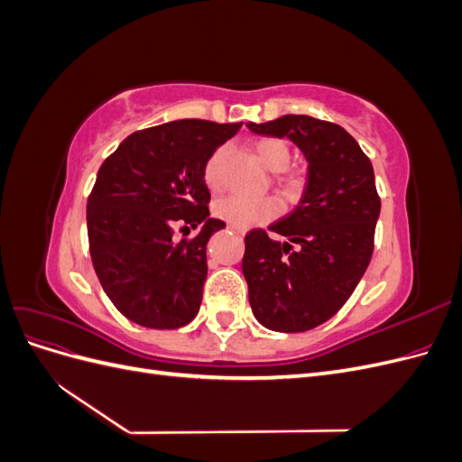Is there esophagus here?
Wrapping results in <instances>:
<instances>
[{
  "label": "esophagus",
  "mask_w": 462,
  "mask_h": 462,
  "mask_svg": "<svg viewBox=\"0 0 462 462\" xmlns=\"http://www.w3.org/2000/svg\"><path fill=\"white\" fill-rule=\"evenodd\" d=\"M229 229H231V231H235L236 235H245V231H243V229H236V227H229Z\"/></svg>",
  "instance_id": "34e87169"
}]
</instances>
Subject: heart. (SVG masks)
I'll list each match as a JSON object with an SVG mask.
<instances>
[{
    "mask_svg": "<svg viewBox=\"0 0 462 462\" xmlns=\"http://www.w3.org/2000/svg\"><path fill=\"white\" fill-rule=\"evenodd\" d=\"M253 148L265 170H270L272 173L285 171L291 163V148L282 138H260V141L253 144ZM227 153V146H219L204 163V183L212 192L219 190L223 185V165H226ZM279 183L289 192L297 190L299 177L283 175L279 177ZM214 212L219 219L227 221L231 227L248 229L277 217L279 204L273 199H248L243 197V194H231V197L216 202Z\"/></svg>",
    "mask_w": 462,
    "mask_h": 462,
    "instance_id": "b5f03b06",
    "label": "heart"
}]
</instances>
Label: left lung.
Listing matches in <instances>:
<instances>
[{
  "label": "left lung",
  "mask_w": 462,
  "mask_h": 462,
  "mask_svg": "<svg viewBox=\"0 0 462 462\" xmlns=\"http://www.w3.org/2000/svg\"><path fill=\"white\" fill-rule=\"evenodd\" d=\"M246 127L289 138L309 163L299 206L268 227L285 241L262 229L245 236L250 309L268 329L309 331L337 314L370 263L382 208L374 167L355 138L329 121L283 116Z\"/></svg>",
  "instance_id": "1"
}]
</instances>
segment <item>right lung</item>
<instances>
[{
  "label": "right lung",
  "mask_w": 462,
  "mask_h": 462,
  "mask_svg": "<svg viewBox=\"0 0 462 462\" xmlns=\"http://www.w3.org/2000/svg\"><path fill=\"white\" fill-rule=\"evenodd\" d=\"M241 123L179 119L136 131L102 163L87 227L97 279L134 324L177 329L197 318L208 275L206 245L226 223L209 217L204 163ZM201 226L194 240L174 229Z\"/></svg>",
  "instance_id": "1"
}]
</instances>
